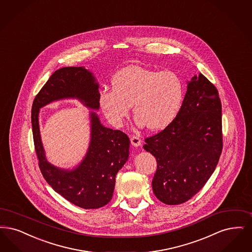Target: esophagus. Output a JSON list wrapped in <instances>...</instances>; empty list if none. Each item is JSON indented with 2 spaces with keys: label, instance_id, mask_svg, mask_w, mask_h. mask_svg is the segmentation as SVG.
I'll return each instance as SVG.
<instances>
[{
  "label": "esophagus",
  "instance_id": "1",
  "mask_svg": "<svg viewBox=\"0 0 252 252\" xmlns=\"http://www.w3.org/2000/svg\"><path fill=\"white\" fill-rule=\"evenodd\" d=\"M130 141L133 146H140L141 144V140L138 136H131Z\"/></svg>",
  "mask_w": 252,
  "mask_h": 252
}]
</instances>
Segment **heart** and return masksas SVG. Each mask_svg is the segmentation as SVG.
I'll return each instance as SVG.
<instances>
[{
	"instance_id": "heart-1",
	"label": "heart",
	"mask_w": 252,
	"mask_h": 252,
	"mask_svg": "<svg viewBox=\"0 0 252 252\" xmlns=\"http://www.w3.org/2000/svg\"><path fill=\"white\" fill-rule=\"evenodd\" d=\"M112 89L99 94V105L107 119L119 126L130 106L140 126L159 130L171 123L181 106L183 84L171 71L152 70L132 65L112 78Z\"/></svg>"
}]
</instances>
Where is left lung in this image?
Instances as JSON below:
<instances>
[{"label":"left lung","mask_w":252,"mask_h":252,"mask_svg":"<svg viewBox=\"0 0 252 252\" xmlns=\"http://www.w3.org/2000/svg\"><path fill=\"white\" fill-rule=\"evenodd\" d=\"M144 141L143 148L158 164L152 181L156 197L170 205L190 200L221 155V102L216 86L201 73L194 76L175 118Z\"/></svg>","instance_id":"1"}]
</instances>
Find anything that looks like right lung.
I'll use <instances>...</instances> for the list:
<instances>
[{"label":"right lung","mask_w":252,"mask_h":252,"mask_svg":"<svg viewBox=\"0 0 252 252\" xmlns=\"http://www.w3.org/2000/svg\"><path fill=\"white\" fill-rule=\"evenodd\" d=\"M67 97L79 98L90 109L99 108L98 84L91 72L83 67H63L51 75L36 94L32 107V126L38 166L45 180L65 200L84 209L100 208L112 198L115 176L128 158L130 141L121 130L103 126L96 114L91 112L92 139L83 161L72 171L52 166L43 150L38 112L52 101Z\"/></svg>","instance_id":"add662e5"}]
</instances>
